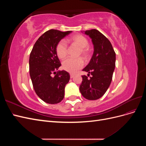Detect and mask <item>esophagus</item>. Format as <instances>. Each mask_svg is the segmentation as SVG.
I'll use <instances>...</instances> for the list:
<instances>
[{
  "label": "esophagus",
  "mask_w": 146,
  "mask_h": 146,
  "mask_svg": "<svg viewBox=\"0 0 146 146\" xmlns=\"http://www.w3.org/2000/svg\"><path fill=\"white\" fill-rule=\"evenodd\" d=\"M74 77V74H70V78H72Z\"/></svg>",
  "instance_id": "obj_1"
}]
</instances>
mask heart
Instances as JSON below:
<instances>
[{
  "mask_svg": "<svg viewBox=\"0 0 146 146\" xmlns=\"http://www.w3.org/2000/svg\"><path fill=\"white\" fill-rule=\"evenodd\" d=\"M70 41L76 44L80 47V54L87 58L90 55V48L88 46V39L82 35H76L70 38ZM56 55L60 58H64L68 54V45L64 40L60 41L56 47ZM84 64L81 58H68L63 62V68L66 71L75 73L81 69Z\"/></svg>",
  "mask_w": 146,
  "mask_h": 146,
  "instance_id": "b5f03b06",
  "label": "heart"
}]
</instances>
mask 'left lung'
Instances as JSON below:
<instances>
[{
	"instance_id": "obj_1",
	"label": "left lung",
	"mask_w": 146,
	"mask_h": 146,
	"mask_svg": "<svg viewBox=\"0 0 146 146\" xmlns=\"http://www.w3.org/2000/svg\"><path fill=\"white\" fill-rule=\"evenodd\" d=\"M94 45L92 58L83 71L92 77L82 76L80 91L88 100H97L103 96L111 84L115 68L116 54L111 42L104 35L96 29L86 30Z\"/></svg>"
}]
</instances>
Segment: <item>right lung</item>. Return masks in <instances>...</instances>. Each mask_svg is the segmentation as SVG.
<instances>
[{
  "label": "right lung",
  "mask_w": 146,
  "mask_h": 146,
  "mask_svg": "<svg viewBox=\"0 0 146 146\" xmlns=\"http://www.w3.org/2000/svg\"><path fill=\"white\" fill-rule=\"evenodd\" d=\"M71 32L48 30L38 38L30 53L29 72L33 86L38 96L46 103L58 104L64 98L70 75L65 70L56 72L61 66L56 47L61 39Z\"/></svg>",
  "instance_id": "add662e5"
}]
</instances>
